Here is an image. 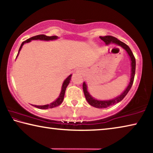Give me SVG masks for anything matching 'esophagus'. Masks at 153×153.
I'll use <instances>...</instances> for the list:
<instances>
[{
	"label": "esophagus",
	"mask_w": 153,
	"mask_h": 153,
	"mask_svg": "<svg viewBox=\"0 0 153 153\" xmlns=\"http://www.w3.org/2000/svg\"><path fill=\"white\" fill-rule=\"evenodd\" d=\"M76 72H77V73H80V72H81V71H80L79 69H77V70L76 71Z\"/></svg>",
	"instance_id": "esophagus-1"
}]
</instances>
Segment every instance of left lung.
<instances>
[{"mask_svg": "<svg viewBox=\"0 0 153 153\" xmlns=\"http://www.w3.org/2000/svg\"><path fill=\"white\" fill-rule=\"evenodd\" d=\"M100 39L104 41L105 42L106 45H115L117 46H120V47L122 48L126 51L131 61V76H130V79H129V82L126 87V88L123 90V92L121 93L120 95L117 96V97L112 98V99L109 100H97L92 97V96L90 94V92L88 90V86L86 83L84 82L83 83V90H84V93L86 97V99L89 104L92 106V107L98 108H104L110 107L113 105H115L116 103L120 102L122 100L124 97H126L128 94V92L130 90L131 86L133 84L134 76H135V70H136V59L133 55L132 52H131V49L129 48L128 45H126L125 43L121 42V41L119 40L117 38H116L113 36H106L104 37L100 36Z\"/></svg>", "mask_w": 153, "mask_h": 153, "instance_id": "left-lung-1", "label": "left lung"}]
</instances>
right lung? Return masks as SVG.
<instances>
[{"mask_svg": "<svg viewBox=\"0 0 153 153\" xmlns=\"http://www.w3.org/2000/svg\"><path fill=\"white\" fill-rule=\"evenodd\" d=\"M59 38L58 36H47L46 35H38V36H33V37H32L29 38V39L26 40L24 42H23L22 43V45L20 46V48L19 49V52H18V54L17 55V57L19 55V52L21 51V49H22V46H24L25 44L26 43H29L32 40H44V41H50V40H57ZM16 57V58H17ZM72 75H69V76L67 77V78L64 80L63 82V84H62V87H61V92H60V94H59V97L56 98V99L55 100V101L52 102L50 104H48V105H32L33 107H35L36 108H40V109H47V108H54V107H57V106L60 105L62 102H63V98H64V96H65V90H66V88L68 86L69 82H70V80H71V77Z\"/></svg>", "mask_w": 153, "mask_h": 153, "instance_id": "add662e5", "label": "right lung"}]
</instances>
